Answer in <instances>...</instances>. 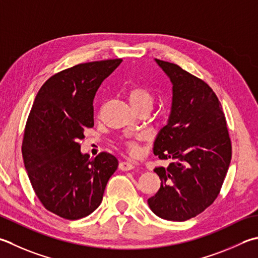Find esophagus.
<instances>
[{
    "instance_id": "34e87169",
    "label": "esophagus",
    "mask_w": 258,
    "mask_h": 258,
    "mask_svg": "<svg viewBox=\"0 0 258 258\" xmlns=\"http://www.w3.org/2000/svg\"><path fill=\"white\" fill-rule=\"evenodd\" d=\"M135 168V165L131 162H127V161H122V162L119 163V169L122 171H130V170H133Z\"/></svg>"
}]
</instances>
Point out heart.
Segmentation results:
<instances>
[{
    "mask_svg": "<svg viewBox=\"0 0 258 258\" xmlns=\"http://www.w3.org/2000/svg\"><path fill=\"white\" fill-rule=\"evenodd\" d=\"M128 100L132 104L133 107H139V106L153 104V96L150 93L149 89H146L142 86H136L130 89L128 92ZM144 140L143 134H134L131 138L125 141V145L127 146V149L133 155H139L141 153V146L140 142Z\"/></svg>",
    "mask_w": 258,
    "mask_h": 258,
    "instance_id": "1",
    "label": "heart"
}]
</instances>
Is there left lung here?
I'll list each match as a JSON object with an SVG mask.
<instances>
[{
	"instance_id": "1",
	"label": "left lung",
	"mask_w": 258,
	"mask_h": 258,
	"mask_svg": "<svg viewBox=\"0 0 258 258\" xmlns=\"http://www.w3.org/2000/svg\"><path fill=\"white\" fill-rule=\"evenodd\" d=\"M155 62L172 84V104L153 153L173 162L166 169H154L161 186L148 204L160 218L184 221L203 213L219 195L230 164L231 143L214 90L178 64Z\"/></svg>"
}]
</instances>
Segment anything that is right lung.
<instances>
[{
	"mask_svg": "<svg viewBox=\"0 0 258 258\" xmlns=\"http://www.w3.org/2000/svg\"><path fill=\"white\" fill-rule=\"evenodd\" d=\"M122 59L76 64L40 88L24 128L22 155L35 195L61 218L76 220L103 200L118 161L107 152L95 159L80 152L85 128L94 126V98Z\"/></svg>",
	"mask_w": 258,
	"mask_h": 258,
	"instance_id": "obj_1",
	"label": "right lung"
}]
</instances>
